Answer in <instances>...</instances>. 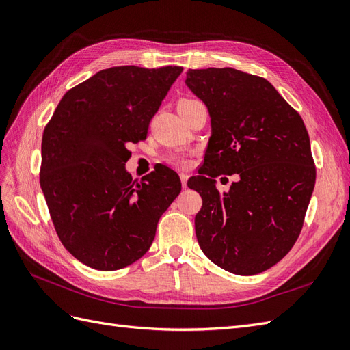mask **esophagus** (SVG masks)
<instances>
[{
    "label": "esophagus",
    "instance_id": "esophagus-1",
    "mask_svg": "<svg viewBox=\"0 0 350 350\" xmlns=\"http://www.w3.org/2000/svg\"><path fill=\"white\" fill-rule=\"evenodd\" d=\"M187 178H189V176L186 173H180V180H182V186L185 189L187 187Z\"/></svg>",
    "mask_w": 350,
    "mask_h": 350
}]
</instances>
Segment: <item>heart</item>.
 I'll use <instances>...</instances> for the list:
<instances>
[{
    "label": "heart",
    "instance_id": "heart-1",
    "mask_svg": "<svg viewBox=\"0 0 350 350\" xmlns=\"http://www.w3.org/2000/svg\"><path fill=\"white\" fill-rule=\"evenodd\" d=\"M196 98H180L178 103H177V109L178 107H183V106H189V105H193L196 103ZM165 161L168 164H172L174 167L178 168H189L191 165V152H185V151H176V152H170L167 155Z\"/></svg>",
    "mask_w": 350,
    "mask_h": 350
}]
</instances>
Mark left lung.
<instances>
[{
  "label": "left lung",
  "mask_w": 350,
  "mask_h": 350,
  "mask_svg": "<svg viewBox=\"0 0 350 350\" xmlns=\"http://www.w3.org/2000/svg\"><path fill=\"white\" fill-rule=\"evenodd\" d=\"M186 84L208 106L212 122L204 167L187 182L202 196L195 217L200 249L227 272H265L294 247L312 195L307 128L262 77L190 70ZM225 174L236 182L222 194L215 178Z\"/></svg>",
  "instance_id": "left-lung-1"
}]
</instances>
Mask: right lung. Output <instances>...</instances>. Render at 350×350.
Listing matches in <instances>:
<instances>
[{
    "label": "right lung",
    "mask_w": 350,
    "mask_h": 350,
    "mask_svg": "<svg viewBox=\"0 0 350 350\" xmlns=\"http://www.w3.org/2000/svg\"><path fill=\"white\" fill-rule=\"evenodd\" d=\"M182 66H113L65 93L42 138L40 187L61 243L103 272L126 267L151 247L157 224L182 190L159 165L132 180L128 146L146 139Z\"/></svg>",
    "instance_id": "1"
}]
</instances>
